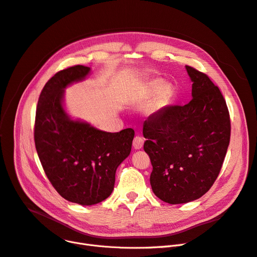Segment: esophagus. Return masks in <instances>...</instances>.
Instances as JSON below:
<instances>
[{"mask_svg": "<svg viewBox=\"0 0 257 257\" xmlns=\"http://www.w3.org/2000/svg\"><path fill=\"white\" fill-rule=\"evenodd\" d=\"M144 143H145V141H144V139L143 138H141V137H136L134 138V140H133V148L136 150H140V149H142L143 148V146H144Z\"/></svg>", "mask_w": 257, "mask_h": 257, "instance_id": "34e87169", "label": "esophagus"}]
</instances>
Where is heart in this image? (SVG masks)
Masks as SVG:
<instances>
[{"instance_id":"heart-1","label":"heart","mask_w":257,"mask_h":257,"mask_svg":"<svg viewBox=\"0 0 257 257\" xmlns=\"http://www.w3.org/2000/svg\"><path fill=\"white\" fill-rule=\"evenodd\" d=\"M158 93L160 94L154 100V102L151 104V106L149 108V112H151V113H155V112L159 111L160 109H163V108L167 105L169 97L171 94L170 84L168 82H166V81L163 79H155V80L151 81L149 84H148L145 98L146 99L152 98V97L156 96Z\"/></svg>"}]
</instances>
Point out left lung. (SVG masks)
I'll list each match as a JSON object with an SVG mask.
<instances>
[{
    "mask_svg": "<svg viewBox=\"0 0 257 257\" xmlns=\"http://www.w3.org/2000/svg\"><path fill=\"white\" fill-rule=\"evenodd\" d=\"M185 69L193 82L191 102L164 107L143 128L152 191L170 204L192 202L209 191L230 141V118L219 87L194 67Z\"/></svg>",
    "mask_w": 257,
    "mask_h": 257,
    "instance_id": "left-lung-1",
    "label": "left lung"
}]
</instances>
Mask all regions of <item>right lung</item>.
<instances>
[{"label":"right lung","mask_w":257,"mask_h":257,"mask_svg":"<svg viewBox=\"0 0 257 257\" xmlns=\"http://www.w3.org/2000/svg\"><path fill=\"white\" fill-rule=\"evenodd\" d=\"M91 69L75 65L54 75L39 96L34 141L48 179L65 200L83 206L100 203L113 191L117 167L131 152L134 130L111 133L73 118L64 93Z\"/></svg>","instance_id":"right-lung-1"}]
</instances>
